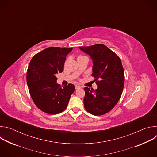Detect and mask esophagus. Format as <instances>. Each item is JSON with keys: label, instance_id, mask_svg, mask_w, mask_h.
<instances>
[{"label": "esophagus", "instance_id": "esophagus-1", "mask_svg": "<svg viewBox=\"0 0 157 157\" xmlns=\"http://www.w3.org/2000/svg\"><path fill=\"white\" fill-rule=\"evenodd\" d=\"M79 88H81V87H80L79 86H78V85H75V89H79Z\"/></svg>", "mask_w": 157, "mask_h": 157}]
</instances>
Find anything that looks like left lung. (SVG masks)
<instances>
[{
	"mask_svg": "<svg viewBox=\"0 0 157 157\" xmlns=\"http://www.w3.org/2000/svg\"><path fill=\"white\" fill-rule=\"evenodd\" d=\"M79 48L93 60L92 76L98 85L95 90L84 87V107L93 115L105 114L114 107L123 91L124 72L121 59L102 44Z\"/></svg>",
	"mask_w": 157,
	"mask_h": 157,
	"instance_id": "obj_1",
	"label": "left lung"
}]
</instances>
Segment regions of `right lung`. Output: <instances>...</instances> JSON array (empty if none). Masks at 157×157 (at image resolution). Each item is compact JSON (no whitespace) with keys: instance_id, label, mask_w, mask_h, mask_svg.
I'll list each match as a JSON object with an SVG mask.
<instances>
[{"instance_id":"1","label":"right lung","mask_w":157,"mask_h":157,"mask_svg":"<svg viewBox=\"0 0 157 157\" xmlns=\"http://www.w3.org/2000/svg\"><path fill=\"white\" fill-rule=\"evenodd\" d=\"M73 48L50 47L36 54L30 62L27 81L30 96L38 109L57 114L68 105L75 86H60L56 74L63 71L66 57Z\"/></svg>"}]
</instances>
